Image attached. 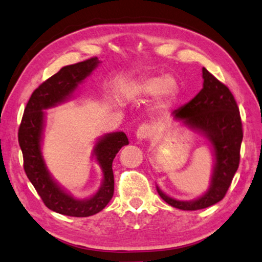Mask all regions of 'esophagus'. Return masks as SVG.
Here are the masks:
<instances>
[{
  "instance_id": "esophagus-1",
  "label": "esophagus",
  "mask_w": 262,
  "mask_h": 262,
  "mask_svg": "<svg viewBox=\"0 0 262 262\" xmlns=\"http://www.w3.org/2000/svg\"><path fill=\"white\" fill-rule=\"evenodd\" d=\"M150 135H152V127L147 123L141 124V126L138 128V130H136V138L139 140H146L147 138H149Z\"/></svg>"
}]
</instances>
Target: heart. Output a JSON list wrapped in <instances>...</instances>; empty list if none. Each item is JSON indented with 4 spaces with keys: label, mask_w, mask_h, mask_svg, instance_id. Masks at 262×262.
Wrapping results in <instances>:
<instances>
[{
    "label": "heart",
    "mask_w": 262,
    "mask_h": 262,
    "mask_svg": "<svg viewBox=\"0 0 262 262\" xmlns=\"http://www.w3.org/2000/svg\"><path fill=\"white\" fill-rule=\"evenodd\" d=\"M177 84L168 76H152L143 79L136 86V93L140 95L153 96L161 94L165 98H169L176 93Z\"/></svg>",
    "instance_id": "heart-1"
}]
</instances>
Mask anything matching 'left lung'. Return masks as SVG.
<instances>
[{"label": "left lung", "instance_id": "obj_1", "mask_svg": "<svg viewBox=\"0 0 262 262\" xmlns=\"http://www.w3.org/2000/svg\"><path fill=\"white\" fill-rule=\"evenodd\" d=\"M203 78V89L189 103L174 110L173 115L176 120L203 133L211 143L216 158L211 185L208 192L191 202L173 200L157 189L167 204L190 211L208 208L223 200L240 164L243 138L240 110L233 94L205 68Z\"/></svg>", "mask_w": 262, "mask_h": 262}]
</instances>
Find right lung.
I'll return each instance as SVG.
<instances>
[{
    "instance_id": "obj_1",
    "label": "right lung",
    "mask_w": 262,
    "mask_h": 262,
    "mask_svg": "<svg viewBox=\"0 0 262 262\" xmlns=\"http://www.w3.org/2000/svg\"><path fill=\"white\" fill-rule=\"evenodd\" d=\"M99 64L97 57L68 65L40 84L26 105L19 127V145L24 157V169L36 192L47 208L58 213L73 217L93 216L105 208L114 194L113 160L119 150L129 143L122 132L102 138L94 153L103 171V185L89 200H75L53 182L42 159L40 141L43 123V109L65 101L73 90Z\"/></svg>"
}]
</instances>
